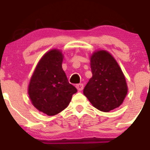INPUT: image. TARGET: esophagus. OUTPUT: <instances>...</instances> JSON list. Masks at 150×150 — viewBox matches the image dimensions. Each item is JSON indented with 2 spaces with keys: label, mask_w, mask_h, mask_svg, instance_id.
<instances>
[{
  "label": "esophagus",
  "mask_w": 150,
  "mask_h": 150,
  "mask_svg": "<svg viewBox=\"0 0 150 150\" xmlns=\"http://www.w3.org/2000/svg\"><path fill=\"white\" fill-rule=\"evenodd\" d=\"M76 88H77L78 91H82L83 89V84L80 83V84H77L76 86Z\"/></svg>",
  "instance_id": "34e87169"
}]
</instances>
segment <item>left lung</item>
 Wrapping results in <instances>:
<instances>
[{"instance_id": "obj_1", "label": "left lung", "mask_w": 150, "mask_h": 150, "mask_svg": "<svg viewBox=\"0 0 150 150\" xmlns=\"http://www.w3.org/2000/svg\"><path fill=\"white\" fill-rule=\"evenodd\" d=\"M92 77L83 94L92 106L103 112L120 107L128 93V86L116 59L106 50L94 52L90 58Z\"/></svg>"}]
</instances>
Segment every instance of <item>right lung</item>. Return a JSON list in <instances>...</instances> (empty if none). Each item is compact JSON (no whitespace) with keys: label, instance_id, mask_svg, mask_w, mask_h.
Segmentation results:
<instances>
[{"label":"right lung","instance_id":"right-lung-1","mask_svg":"<svg viewBox=\"0 0 150 150\" xmlns=\"http://www.w3.org/2000/svg\"><path fill=\"white\" fill-rule=\"evenodd\" d=\"M63 54L54 49L38 62L28 85V95L36 109L54 116L65 109L77 91L62 69Z\"/></svg>","mask_w":150,"mask_h":150}]
</instances>
